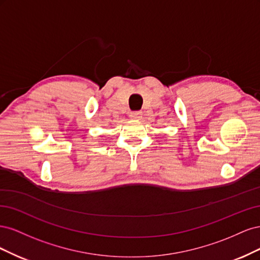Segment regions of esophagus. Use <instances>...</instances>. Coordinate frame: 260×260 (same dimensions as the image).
<instances>
[{"label": "esophagus", "mask_w": 260, "mask_h": 260, "mask_svg": "<svg viewBox=\"0 0 260 260\" xmlns=\"http://www.w3.org/2000/svg\"><path fill=\"white\" fill-rule=\"evenodd\" d=\"M130 117L133 118V119H140L141 117H142V112H139V111H133L130 113Z\"/></svg>", "instance_id": "1"}]
</instances>
